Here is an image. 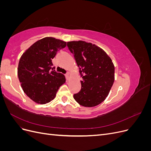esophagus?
<instances>
[{"instance_id":"1","label":"esophagus","mask_w":151,"mask_h":151,"mask_svg":"<svg viewBox=\"0 0 151 151\" xmlns=\"http://www.w3.org/2000/svg\"><path fill=\"white\" fill-rule=\"evenodd\" d=\"M65 77H66V79L67 80V81H68V80H69V73H68V72H67V74H65Z\"/></svg>"}]
</instances>
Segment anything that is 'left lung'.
I'll use <instances>...</instances> for the list:
<instances>
[{
    "label": "left lung",
    "mask_w": 151,
    "mask_h": 151,
    "mask_svg": "<svg viewBox=\"0 0 151 151\" xmlns=\"http://www.w3.org/2000/svg\"><path fill=\"white\" fill-rule=\"evenodd\" d=\"M74 54L83 80L81 89L74 95L76 101L84 107H94L106 98L115 81V67L103 49L84 41L67 42Z\"/></svg>",
    "instance_id": "left-lung-1"
}]
</instances>
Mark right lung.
Segmentation results:
<instances>
[{
	"instance_id": "add662e5",
	"label": "right lung",
	"mask_w": 151,
	"mask_h": 151,
	"mask_svg": "<svg viewBox=\"0 0 151 151\" xmlns=\"http://www.w3.org/2000/svg\"><path fill=\"white\" fill-rule=\"evenodd\" d=\"M66 45L62 40L46 37L32 45L21 57L18 78L24 93L35 103L50 102L65 83L64 75L52 70L55 67H52V59Z\"/></svg>"
}]
</instances>
